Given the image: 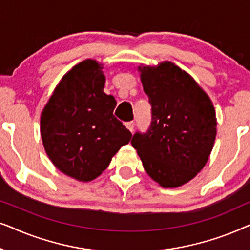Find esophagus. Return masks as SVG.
<instances>
[{"instance_id": "esophagus-1", "label": "esophagus", "mask_w": 250, "mask_h": 250, "mask_svg": "<svg viewBox=\"0 0 250 250\" xmlns=\"http://www.w3.org/2000/svg\"><path fill=\"white\" fill-rule=\"evenodd\" d=\"M125 126H126V127H127V128L129 129V131L133 132V131H134V126H135V123H134V122H128V123H126Z\"/></svg>"}]
</instances>
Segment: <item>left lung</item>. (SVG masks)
Instances as JSON below:
<instances>
[{"mask_svg":"<svg viewBox=\"0 0 250 250\" xmlns=\"http://www.w3.org/2000/svg\"><path fill=\"white\" fill-rule=\"evenodd\" d=\"M151 104L149 131L135 133L133 148L146 172L163 188H177L206 165L216 138V114L208 94L170 61L139 67Z\"/></svg>","mask_w":250,"mask_h":250,"instance_id":"8db88e82","label":"left lung"}]
</instances>
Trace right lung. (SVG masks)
I'll return each instance as SVG.
<instances>
[{"instance_id":"add662e5","label":"right lung","mask_w":250,"mask_h":250,"mask_svg":"<svg viewBox=\"0 0 250 250\" xmlns=\"http://www.w3.org/2000/svg\"><path fill=\"white\" fill-rule=\"evenodd\" d=\"M104 66L86 59L61 78L41 114V136L54 166L81 182L101 175L132 134L104 92Z\"/></svg>"}]
</instances>
